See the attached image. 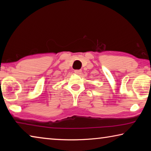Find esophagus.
Masks as SVG:
<instances>
[{
	"instance_id": "1",
	"label": "esophagus",
	"mask_w": 151,
	"mask_h": 151,
	"mask_svg": "<svg viewBox=\"0 0 151 151\" xmlns=\"http://www.w3.org/2000/svg\"><path fill=\"white\" fill-rule=\"evenodd\" d=\"M81 72H82L81 70H75V73L77 74V75H80V74L81 73Z\"/></svg>"
}]
</instances>
